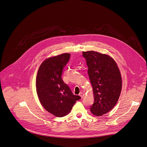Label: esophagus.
Instances as JSON below:
<instances>
[{"mask_svg": "<svg viewBox=\"0 0 147 147\" xmlns=\"http://www.w3.org/2000/svg\"><path fill=\"white\" fill-rule=\"evenodd\" d=\"M84 94L83 93V92H80V96L81 97V98H83L84 97Z\"/></svg>", "mask_w": 147, "mask_h": 147, "instance_id": "esophagus-1", "label": "esophagus"}]
</instances>
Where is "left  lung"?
I'll use <instances>...</instances> for the list:
<instances>
[{
	"label": "left lung",
	"instance_id": "1",
	"mask_svg": "<svg viewBox=\"0 0 147 147\" xmlns=\"http://www.w3.org/2000/svg\"><path fill=\"white\" fill-rule=\"evenodd\" d=\"M88 66V74L92 86L94 102L91 113L101 116L108 113L119 98L122 78L119 68L113 58L94 51L83 52Z\"/></svg>",
	"mask_w": 147,
	"mask_h": 147
}]
</instances>
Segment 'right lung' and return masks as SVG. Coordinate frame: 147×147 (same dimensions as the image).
Returning a JSON list of instances; mask_svg holds the SVG:
<instances>
[{
    "mask_svg": "<svg viewBox=\"0 0 147 147\" xmlns=\"http://www.w3.org/2000/svg\"><path fill=\"white\" fill-rule=\"evenodd\" d=\"M70 56V53H66L47 59L39 66L36 75L39 100L47 111L57 117L69 114L76 102L81 98L73 94L61 78Z\"/></svg>",
    "mask_w": 147,
    "mask_h": 147,
    "instance_id": "right-lung-1",
    "label": "right lung"
}]
</instances>
